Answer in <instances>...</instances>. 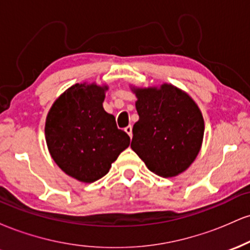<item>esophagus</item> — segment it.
I'll list each match as a JSON object with an SVG mask.
<instances>
[{"mask_svg":"<svg viewBox=\"0 0 250 250\" xmlns=\"http://www.w3.org/2000/svg\"><path fill=\"white\" fill-rule=\"evenodd\" d=\"M125 133H127L129 136H133V127H131V125H127V127L125 128Z\"/></svg>","mask_w":250,"mask_h":250,"instance_id":"obj_1","label":"esophagus"}]
</instances>
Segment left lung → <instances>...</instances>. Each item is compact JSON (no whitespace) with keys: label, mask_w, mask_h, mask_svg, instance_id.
Masks as SVG:
<instances>
[{"label":"left lung","mask_w":250,"mask_h":250,"mask_svg":"<svg viewBox=\"0 0 250 250\" xmlns=\"http://www.w3.org/2000/svg\"><path fill=\"white\" fill-rule=\"evenodd\" d=\"M139 121L130 147L159 176L173 177L189 168L199 154L205 121L187 93L165 83L160 88H135Z\"/></svg>","instance_id":"8db88e82"}]
</instances>
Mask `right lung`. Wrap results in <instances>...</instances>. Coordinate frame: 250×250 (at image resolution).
Masks as SVG:
<instances>
[{"label": "right lung", "instance_id": "1", "mask_svg": "<svg viewBox=\"0 0 250 250\" xmlns=\"http://www.w3.org/2000/svg\"><path fill=\"white\" fill-rule=\"evenodd\" d=\"M107 85L76 83L51 105L45 141L53 160L65 174L84 183L104 176L128 148L130 137L103 109Z\"/></svg>", "mask_w": 250, "mask_h": 250}]
</instances>
